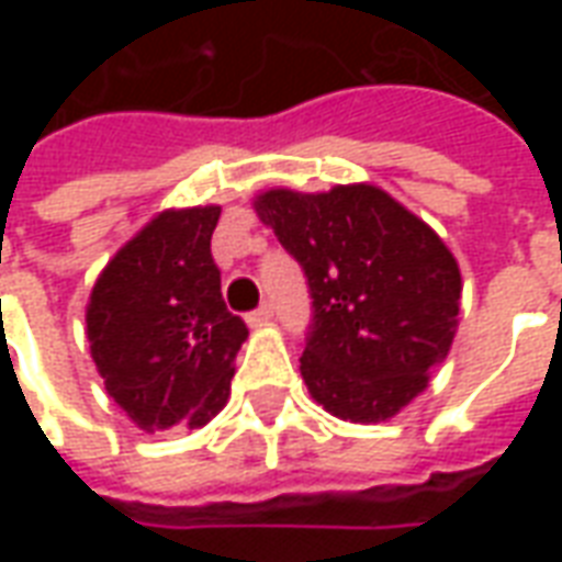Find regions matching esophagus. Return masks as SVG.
<instances>
[{
	"instance_id": "esophagus-1",
	"label": "esophagus",
	"mask_w": 562,
	"mask_h": 562,
	"mask_svg": "<svg viewBox=\"0 0 562 562\" xmlns=\"http://www.w3.org/2000/svg\"><path fill=\"white\" fill-rule=\"evenodd\" d=\"M268 318H273V304L265 301L258 310H252V313L246 316V322H249V325H261V322H268Z\"/></svg>"
}]
</instances>
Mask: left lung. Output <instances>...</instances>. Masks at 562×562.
<instances>
[{
	"instance_id": "obj_1",
	"label": "left lung",
	"mask_w": 562,
	"mask_h": 562,
	"mask_svg": "<svg viewBox=\"0 0 562 562\" xmlns=\"http://www.w3.org/2000/svg\"><path fill=\"white\" fill-rule=\"evenodd\" d=\"M256 210L301 265L313 301L301 376L330 415L376 424L446 361L460 270L430 225L376 186L301 195L270 189Z\"/></svg>"
}]
</instances>
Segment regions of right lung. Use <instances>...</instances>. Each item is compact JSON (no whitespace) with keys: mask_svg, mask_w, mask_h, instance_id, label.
Masks as SVG:
<instances>
[{"mask_svg":"<svg viewBox=\"0 0 562 562\" xmlns=\"http://www.w3.org/2000/svg\"><path fill=\"white\" fill-rule=\"evenodd\" d=\"M220 207L165 210L116 252L87 306V337L108 394L147 434L201 427L232 391L249 337L222 301L210 237Z\"/></svg>","mask_w":562,"mask_h":562,"instance_id":"1","label":"right lung"}]
</instances>
